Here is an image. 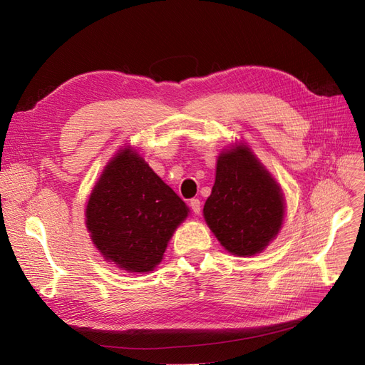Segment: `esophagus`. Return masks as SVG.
<instances>
[{
    "label": "esophagus",
    "mask_w": 365,
    "mask_h": 365,
    "mask_svg": "<svg viewBox=\"0 0 365 365\" xmlns=\"http://www.w3.org/2000/svg\"><path fill=\"white\" fill-rule=\"evenodd\" d=\"M190 208L193 210L195 215L201 213V201L200 200H190Z\"/></svg>",
    "instance_id": "1"
}]
</instances>
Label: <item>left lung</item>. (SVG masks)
<instances>
[{"mask_svg":"<svg viewBox=\"0 0 365 365\" xmlns=\"http://www.w3.org/2000/svg\"><path fill=\"white\" fill-rule=\"evenodd\" d=\"M284 217L280 185L251 149L237 145L217 157L204 219L228 252L254 256L279 235Z\"/></svg>","mask_w":365,"mask_h":365,"instance_id":"obj_1","label":"left lung"}]
</instances>
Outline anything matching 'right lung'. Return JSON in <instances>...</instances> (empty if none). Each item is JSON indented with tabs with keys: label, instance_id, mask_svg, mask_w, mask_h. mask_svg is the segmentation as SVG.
Instances as JSON below:
<instances>
[{
	"label": "right lung",
	"instance_id": "add662e5",
	"mask_svg": "<svg viewBox=\"0 0 365 365\" xmlns=\"http://www.w3.org/2000/svg\"><path fill=\"white\" fill-rule=\"evenodd\" d=\"M189 207L130 148L109 160L86 204V228L108 262L149 272L163 260Z\"/></svg>",
	"mask_w": 365,
	"mask_h": 365
}]
</instances>
